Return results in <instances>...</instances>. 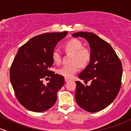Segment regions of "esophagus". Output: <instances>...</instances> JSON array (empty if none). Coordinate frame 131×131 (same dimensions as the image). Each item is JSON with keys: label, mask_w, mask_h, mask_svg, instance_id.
Wrapping results in <instances>:
<instances>
[{"label": "esophagus", "mask_w": 131, "mask_h": 131, "mask_svg": "<svg viewBox=\"0 0 131 131\" xmlns=\"http://www.w3.org/2000/svg\"><path fill=\"white\" fill-rule=\"evenodd\" d=\"M64 81H65V82H68V81H70V79H69V78H64Z\"/></svg>", "instance_id": "34e87169"}]
</instances>
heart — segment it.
Wrapping results in <instances>:
<instances>
[{"mask_svg":"<svg viewBox=\"0 0 131 131\" xmlns=\"http://www.w3.org/2000/svg\"><path fill=\"white\" fill-rule=\"evenodd\" d=\"M63 48L67 52L72 53L71 61L73 63L65 64L57 70L58 74L69 78L72 77L79 70V65L85 67L89 63L91 59V51L86 47H84L81 40L77 39H72L64 44ZM52 60L55 63L59 64L61 61V54L58 50H53ZM76 62H78L76 63Z\"/></svg>","mask_w":131,"mask_h":131,"instance_id":"b5f03b06","label":"heart"}]
</instances>
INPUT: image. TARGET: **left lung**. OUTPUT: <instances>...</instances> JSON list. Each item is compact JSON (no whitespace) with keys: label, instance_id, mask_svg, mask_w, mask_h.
<instances>
[{"label":"left lung","instance_id":"1","mask_svg":"<svg viewBox=\"0 0 131 131\" xmlns=\"http://www.w3.org/2000/svg\"><path fill=\"white\" fill-rule=\"evenodd\" d=\"M74 37H83L91 47V59L78 75L90 85L76 81L75 99L82 109L94 113L102 110L113 102L121 85L123 67L119 58L110 44L92 32H78Z\"/></svg>","mask_w":131,"mask_h":131}]
</instances>
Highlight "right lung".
I'll use <instances>...</instances> for the list:
<instances>
[{
  "label": "right lung",
  "mask_w": 131,
  "mask_h": 131,
  "mask_svg": "<svg viewBox=\"0 0 131 131\" xmlns=\"http://www.w3.org/2000/svg\"><path fill=\"white\" fill-rule=\"evenodd\" d=\"M68 34L44 33L32 37L21 47L10 67V78L15 94L25 108L42 112L56 102L57 92L64 77L49 70L53 63L52 53L60 40ZM51 77L47 85L43 79Z\"/></svg>",
  "instance_id": "1"
}]
</instances>
